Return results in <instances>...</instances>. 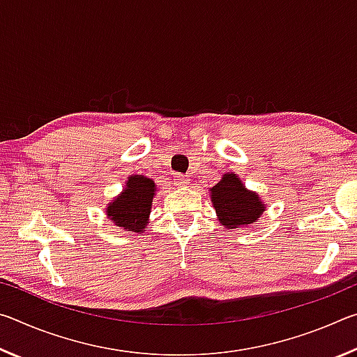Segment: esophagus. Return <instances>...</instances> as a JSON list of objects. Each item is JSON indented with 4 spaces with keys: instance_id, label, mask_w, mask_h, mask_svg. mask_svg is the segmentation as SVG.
Returning a JSON list of instances; mask_svg holds the SVG:
<instances>
[{
    "instance_id": "esophagus-1",
    "label": "esophagus",
    "mask_w": 357,
    "mask_h": 357,
    "mask_svg": "<svg viewBox=\"0 0 357 357\" xmlns=\"http://www.w3.org/2000/svg\"><path fill=\"white\" fill-rule=\"evenodd\" d=\"M189 178L185 176V174H181V173H178L176 176H174V184L176 185H189Z\"/></svg>"
}]
</instances>
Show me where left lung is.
<instances>
[{
  "label": "left lung",
  "instance_id": "1",
  "mask_svg": "<svg viewBox=\"0 0 357 357\" xmlns=\"http://www.w3.org/2000/svg\"><path fill=\"white\" fill-rule=\"evenodd\" d=\"M211 202L222 225L228 229L241 228L257 222L264 213V204L257 193L249 192L236 174H223L220 183L211 189Z\"/></svg>",
  "mask_w": 357,
  "mask_h": 357
}]
</instances>
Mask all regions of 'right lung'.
<instances>
[{
	"label": "right lung",
	"instance_id": "obj_1",
	"mask_svg": "<svg viewBox=\"0 0 357 357\" xmlns=\"http://www.w3.org/2000/svg\"><path fill=\"white\" fill-rule=\"evenodd\" d=\"M154 192L155 185L153 181L140 174H134L129 178L124 192L108 204V219L128 231L142 233L148 223Z\"/></svg>",
	"mask_w": 357,
	"mask_h": 357
}]
</instances>
